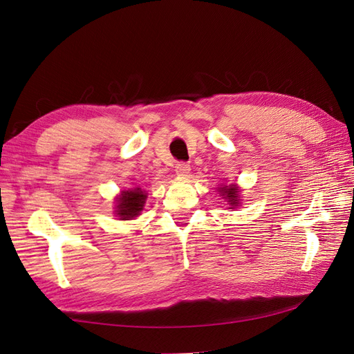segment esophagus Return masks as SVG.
<instances>
[{
    "mask_svg": "<svg viewBox=\"0 0 354 354\" xmlns=\"http://www.w3.org/2000/svg\"><path fill=\"white\" fill-rule=\"evenodd\" d=\"M189 171H190L189 164H186V162H178V164H176V173H177V176L185 177V176H187Z\"/></svg>",
    "mask_w": 354,
    "mask_h": 354,
    "instance_id": "1",
    "label": "esophagus"
}]
</instances>
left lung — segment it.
<instances>
[{"mask_svg":"<svg viewBox=\"0 0 354 354\" xmlns=\"http://www.w3.org/2000/svg\"><path fill=\"white\" fill-rule=\"evenodd\" d=\"M218 192L224 199H227L230 209L239 207L241 196H239V189L236 185H229V186L224 185L223 187H218Z\"/></svg>","mask_w":354,"mask_h":354,"instance_id":"8db88e82","label":"left lung"}]
</instances>
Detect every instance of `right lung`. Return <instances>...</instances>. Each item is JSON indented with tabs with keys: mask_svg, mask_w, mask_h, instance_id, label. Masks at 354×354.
<instances>
[{
	"mask_svg": "<svg viewBox=\"0 0 354 354\" xmlns=\"http://www.w3.org/2000/svg\"><path fill=\"white\" fill-rule=\"evenodd\" d=\"M147 195L140 187L131 190H122V194L116 198V217L120 220H133L140 216L143 211Z\"/></svg>",
	"mask_w": 354,
	"mask_h": 354,
	"instance_id": "obj_1",
	"label": "right lung"
}]
</instances>
